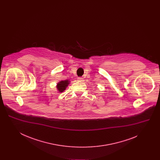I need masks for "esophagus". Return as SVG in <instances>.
Returning a JSON list of instances; mask_svg holds the SVG:
<instances>
[{
	"instance_id": "esophagus-1",
	"label": "esophagus",
	"mask_w": 160,
	"mask_h": 160,
	"mask_svg": "<svg viewBox=\"0 0 160 160\" xmlns=\"http://www.w3.org/2000/svg\"><path fill=\"white\" fill-rule=\"evenodd\" d=\"M77 80H78V81H82V80H83V78L80 77H78V78H77Z\"/></svg>"
}]
</instances>
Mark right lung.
I'll return each mask as SVG.
<instances>
[{
    "instance_id": "obj_1",
    "label": "right lung",
    "mask_w": 160,
    "mask_h": 160,
    "mask_svg": "<svg viewBox=\"0 0 160 160\" xmlns=\"http://www.w3.org/2000/svg\"><path fill=\"white\" fill-rule=\"evenodd\" d=\"M69 83V82L68 80H63V81L60 82L59 83H58L57 85V88L58 91L60 92L64 91L66 88L68 86Z\"/></svg>"
}]
</instances>
